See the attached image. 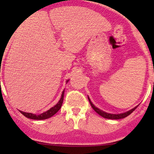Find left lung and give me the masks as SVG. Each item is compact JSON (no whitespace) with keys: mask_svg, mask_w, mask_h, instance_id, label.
<instances>
[{"mask_svg":"<svg viewBox=\"0 0 154 154\" xmlns=\"http://www.w3.org/2000/svg\"><path fill=\"white\" fill-rule=\"evenodd\" d=\"M88 99H89V103H90V105L92 107V109H93L95 111H96V112H97L98 114H99V116H103V117L106 118V119H123V118L126 117L127 116H129L130 114H131L132 112L134 111V110L136 109L137 108V106L134 107L133 109H130V111H128V112H123V113H120V114H111V113H107V112H104V111H103V110L99 109V108H97V107H96L95 106H94L93 104H92V103L91 102L90 99H89V97L88 96Z\"/></svg>","mask_w":154,"mask_h":154,"instance_id":"obj_1","label":"left lung"}]
</instances>
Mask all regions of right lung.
Here are the masks:
<instances>
[{"label":"right lung","mask_w":154,"mask_h":154,"mask_svg":"<svg viewBox=\"0 0 154 154\" xmlns=\"http://www.w3.org/2000/svg\"><path fill=\"white\" fill-rule=\"evenodd\" d=\"M69 82V80H67V82ZM64 92H65V90H63L62 93V96H61L60 100L58 102L55 106H54L53 107H51L50 109H48L46 112H43V113L40 114V115H35V114L33 113H30V112H22V111H20L21 112L22 115H24V116H26L27 118L28 119H37V120H42V119H48V118L51 117L52 116L55 115L57 112H58V110L60 109L61 107H62V103H63V99H64Z\"/></svg>","instance_id":"add662e5"}]
</instances>
